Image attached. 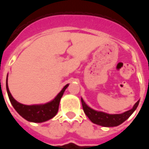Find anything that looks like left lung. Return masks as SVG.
<instances>
[{
	"mask_svg": "<svg viewBox=\"0 0 149 149\" xmlns=\"http://www.w3.org/2000/svg\"><path fill=\"white\" fill-rule=\"evenodd\" d=\"M81 103L84 113L90 119L91 122L103 127H116L123 123L131 116V114L135 111L139 105V101H138L134 105L132 109L120 114H109L104 112L93 110L84 102L82 98H81Z\"/></svg>",
	"mask_w": 149,
	"mask_h": 149,
	"instance_id": "8db88e82",
	"label": "left lung"
}]
</instances>
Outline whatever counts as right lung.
<instances>
[{
    "mask_svg": "<svg viewBox=\"0 0 149 149\" xmlns=\"http://www.w3.org/2000/svg\"><path fill=\"white\" fill-rule=\"evenodd\" d=\"M8 74L6 77V86L7 94L10 98L12 105L14 109L17 111L19 115L24 119L30 122H35V123H40L52 119L57 113L60 105V101L61 99L63 93L68 86V84H66L63 88L58 95L54 98L52 101H49L48 103L42 104H33V105H25L21 104L16 101L15 98L12 96L10 92V89L8 87L7 83Z\"/></svg>",
    "mask_w": 149,
    "mask_h": 149,
    "instance_id": "1",
    "label": "right lung"
}]
</instances>
